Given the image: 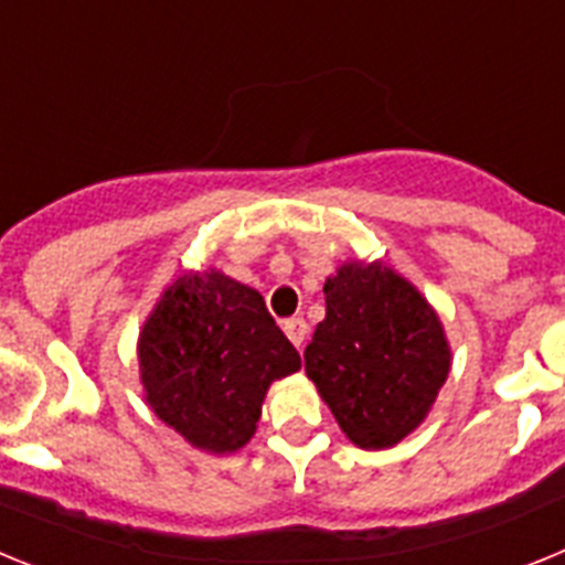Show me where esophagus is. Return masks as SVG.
Masks as SVG:
<instances>
[{
    "label": "esophagus",
    "instance_id": "esophagus-1",
    "mask_svg": "<svg viewBox=\"0 0 565 565\" xmlns=\"http://www.w3.org/2000/svg\"><path fill=\"white\" fill-rule=\"evenodd\" d=\"M282 331H286V337L291 339L294 344H297L299 351H302V342H306L308 337V322L302 317H291L282 322Z\"/></svg>",
    "mask_w": 565,
    "mask_h": 565
}]
</instances>
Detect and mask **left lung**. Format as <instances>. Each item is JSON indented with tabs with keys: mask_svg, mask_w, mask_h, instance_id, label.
I'll list each match as a JSON object with an SVG mask.
<instances>
[{
	"mask_svg": "<svg viewBox=\"0 0 565 565\" xmlns=\"http://www.w3.org/2000/svg\"><path fill=\"white\" fill-rule=\"evenodd\" d=\"M326 319L306 371L344 436L384 450L424 422L450 373V348L427 299L382 263L342 266L326 282Z\"/></svg>",
	"mask_w": 565,
	"mask_h": 565,
	"instance_id": "left-lung-1",
	"label": "left lung"
}]
</instances>
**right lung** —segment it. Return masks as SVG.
I'll return each instance as SVG.
<instances>
[{
  "label": "right lung",
  "mask_w": 565,
  "mask_h": 565,
  "mask_svg": "<svg viewBox=\"0 0 565 565\" xmlns=\"http://www.w3.org/2000/svg\"><path fill=\"white\" fill-rule=\"evenodd\" d=\"M138 359L158 418L209 452L239 450L268 384L299 371L263 297L221 271L174 279L143 326Z\"/></svg>",
  "instance_id": "obj_1"
}]
</instances>
